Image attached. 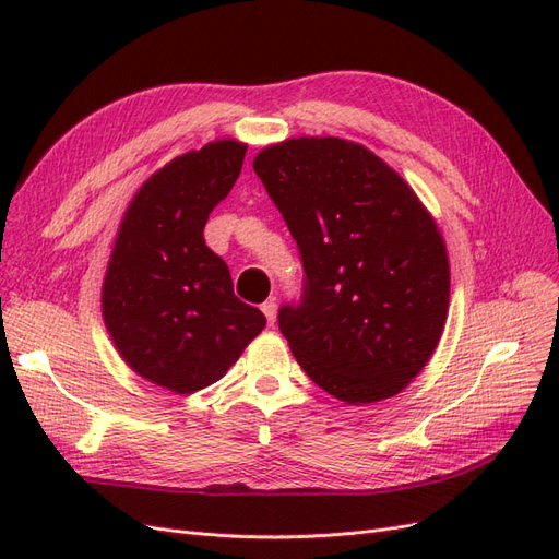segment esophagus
Wrapping results in <instances>:
<instances>
[{
    "label": "esophagus",
    "instance_id": "34e87169",
    "mask_svg": "<svg viewBox=\"0 0 559 559\" xmlns=\"http://www.w3.org/2000/svg\"><path fill=\"white\" fill-rule=\"evenodd\" d=\"M261 310H263V314H265V319H267V324L273 326L275 319H277V306H275V300H265L263 306H261Z\"/></svg>",
    "mask_w": 559,
    "mask_h": 559
}]
</instances>
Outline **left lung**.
<instances>
[{"mask_svg": "<svg viewBox=\"0 0 559 559\" xmlns=\"http://www.w3.org/2000/svg\"><path fill=\"white\" fill-rule=\"evenodd\" d=\"M300 251L298 306L280 310L308 378L349 405L396 396L421 373L450 308L436 218L364 144L292 138L253 158Z\"/></svg>", "mask_w": 559, "mask_h": 559, "instance_id": "left-lung-1", "label": "left lung"}]
</instances>
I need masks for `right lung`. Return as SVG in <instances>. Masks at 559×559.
<instances>
[{"label":"right lung","instance_id":"add662e5","mask_svg":"<svg viewBox=\"0 0 559 559\" xmlns=\"http://www.w3.org/2000/svg\"><path fill=\"white\" fill-rule=\"evenodd\" d=\"M245 154V142L216 140L177 156L140 186L116 233L103 282L107 333L134 373L175 394L222 380L265 326L202 238Z\"/></svg>","mask_w":559,"mask_h":559}]
</instances>
